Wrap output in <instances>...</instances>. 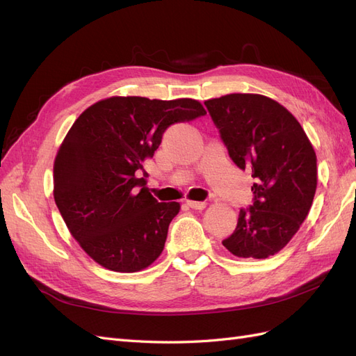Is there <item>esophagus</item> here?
I'll return each instance as SVG.
<instances>
[{"mask_svg":"<svg viewBox=\"0 0 356 356\" xmlns=\"http://www.w3.org/2000/svg\"><path fill=\"white\" fill-rule=\"evenodd\" d=\"M187 204L191 209H203L207 207V202H197V200H187Z\"/></svg>","mask_w":356,"mask_h":356,"instance_id":"1","label":"esophagus"}]
</instances>
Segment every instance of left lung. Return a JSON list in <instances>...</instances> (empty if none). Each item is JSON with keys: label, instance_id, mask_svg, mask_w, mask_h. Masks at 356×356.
I'll return each mask as SVG.
<instances>
[{"label": "left lung", "instance_id": "8db88e82", "mask_svg": "<svg viewBox=\"0 0 356 356\" xmlns=\"http://www.w3.org/2000/svg\"><path fill=\"white\" fill-rule=\"evenodd\" d=\"M234 165L254 178L252 204L222 245L242 258L275 255L297 233L316 191V154L296 117L263 95L204 102Z\"/></svg>", "mask_w": 356, "mask_h": 356}]
</instances>
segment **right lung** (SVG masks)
Masks as SVG:
<instances>
[{"mask_svg":"<svg viewBox=\"0 0 356 356\" xmlns=\"http://www.w3.org/2000/svg\"><path fill=\"white\" fill-rule=\"evenodd\" d=\"M204 114L195 99L114 96L75 120L55 160L53 196L74 239L96 263L132 273L163 251L179 203L148 193L143 163L169 126Z\"/></svg>","mask_w":356,"mask_h":356,"instance_id":"obj_1","label":"right lung"}]
</instances>
